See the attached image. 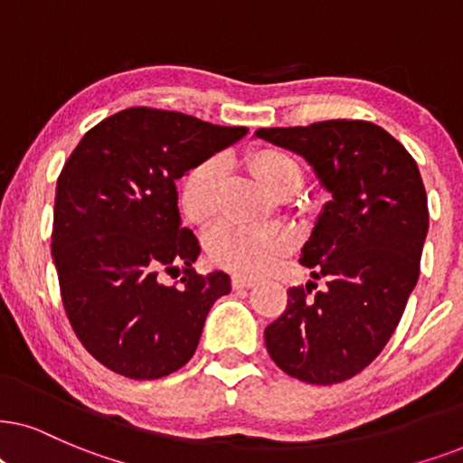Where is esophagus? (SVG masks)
Here are the masks:
<instances>
[{"label": "esophagus", "instance_id": "34e87169", "mask_svg": "<svg viewBox=\"0 0 463 463\" xmlns=\"http://www.w3.org/2000/svg\"><path fill=\"white\" fill-rule=\"evenodd\" d=\"M259 284V279L256 278H248V275H235L232 278V288H251V286Z\"/></svg>", "mask_w": 463, "mask_h": 463}]
</instances>
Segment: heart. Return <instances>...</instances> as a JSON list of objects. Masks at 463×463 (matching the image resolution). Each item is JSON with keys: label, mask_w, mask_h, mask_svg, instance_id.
I'll return each mask as SVG.
<instances>
[{"label": "heart", "mask_w": 463, "mask_h": 463, "mask_svg": "<svg viewBox=\"0 0 463 463\" xmlns=\"http://www.w3.org/2000/svg\"><path fill=\"white\" fill-rule=\"evenodd\" d=\"M251 171L260 185L278 194L286 185L301 181L299 164L284 151L265 149L250 160ZM222 184V164L212 157L196 164L185 175L181 185V204L185 218L194 224H204L218 209ZM288 232L279 226H248L237 222H222L209 232L207 250L215 265L237 273L256 275L275 265L288 250Z\"/></svg>", "instance_id": "b5f03b06"}]
</instances>
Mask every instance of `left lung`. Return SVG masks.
<instances>
[{
  "instance_id": "8db88e82",
  "label": "left lung",
  "mask_w": 463,
  "mask_h": 463,
  "mask_svg": "<svg viewBox=\"0 0 463 463\" xmlns=\"http://www.w3.org/2000/svg\"><path fill=\"white\" fill-rule=\"evenodd\" d=\"M254 138L301 156L331 196L299 259L326 288H290L286 312L265 329L267 350L292 378L342 383L380 354L417 286L430 228L419 166L370 121L262 128Z\"/></svg>"
}]
</instances>
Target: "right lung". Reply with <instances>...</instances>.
<instances>
[{"instance_id": "1", "label": "right lung", "mask_w": 463, "mask_h": 463, "mask_svg": "<svg viewBox=\"0 0 463 463\" xmlns=\"http://www.w3.org/2000/svg\"><path fill=\"white\" fill-rule=\"evenodd\" d=\"M248 128L126 109L80 138L57 179L52 260L63 307L93 359L134 380L177 372L196 353L224 271L198 275L201 245L181 226L177 179ZM186 267L179 287L159 273Z\"/></svg>"}]
</instances>
